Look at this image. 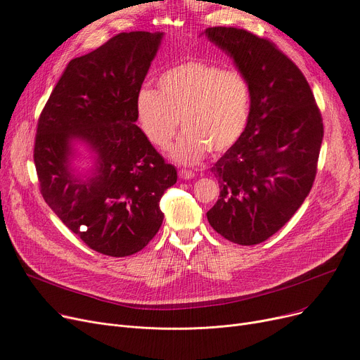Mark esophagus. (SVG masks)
<instances>
[{
    "instance_id": "1",
    "label": "esophagus",
    "mask_w": 360,
    "mask_h": 360,
    "mask_svg": "<svg viewBox=\"0 0 360 360\" xmlns=\"http://www.w3.org/2000/svg\"><path fill=\"white\" fill-rule=\"evenodd\" d=\"M194 176H195V174L191 172V170H179V178L181 179L188 181V179H193Z\"/></svg>"
}]
</instances>
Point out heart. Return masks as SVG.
<instances>
[{
	"label": "heart",
	"mask_w": 360,
	"mask_h": 360,
	"mask_svg": "<svg viewBox=\"0 0 360 360\" xmlns=\"http://www.w3.org/2000/svg\"><path fill=\"white\" fill-rule=\"evenodd\" d=\"M137 118L147 140L166 148L179 121L184 134L170 150L175 160L193 165L229 150L250 120L251 87L235 70L191 60L163 71L158 91L141 89L136 99Z\"/></svg>",
	"instance_id": "b5f03b06"
}]
</instances>
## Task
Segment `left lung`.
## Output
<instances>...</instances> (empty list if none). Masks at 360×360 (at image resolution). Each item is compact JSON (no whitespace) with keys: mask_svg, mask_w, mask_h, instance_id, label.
Returning a JSON list of instances; mask_svg holds the SVG:
<instances>
[{"mask_svg":"<svg viewBox=\"0 0 360 360\" xmlns=\"http://www.w3.org/2000/svg\"><path fill=\"white\" fill-rule=\"evenodd\" d=\"M204 34L251 87L247 128L212 167L220 195L207 219L228 240L257 245L281 229L308 197L323 118L304 74L274 44L236 27H209Z\"/></svg>","mask_w":360,"mask_h":360,"instance_id":"8db88e82","label":"left lung"}]
</instances>
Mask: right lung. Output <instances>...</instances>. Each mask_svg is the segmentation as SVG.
Wrapping results in <instances>:
<instances>
[{
  "mask_svg": "<svg viewBox=\"0 0 360 360\" xmlns=\"http://www.w3.org/2000/svg\"><path fill=\"white\" fill-rule=\"evenodd\" d=\"M163 32H129L68 63L37 121L33 159L52 212L89 248L109 257L141 251L159 232L160 198L176 184L137 122L136 99ZM84 143L94 166H72Z\"/></svg>",
  "mask_w": 360,
  "mask_h": 360,
  "instance_id": "obj_1",
  "label": "right lung"
}]
</instances>
